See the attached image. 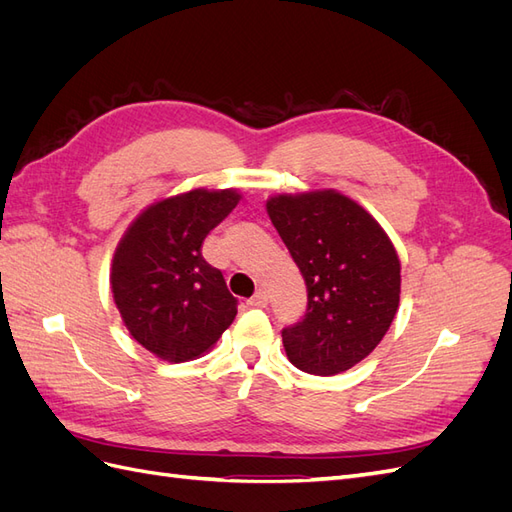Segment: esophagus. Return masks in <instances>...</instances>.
Segmentation results:
<instances>
[{"mask_svg":"<svg viewBox=\"0 0 512 512\" xmlns=\"http://www.w3.org/2000/svg\"><path fill=\"white\" fill-rule=\"evenodd\" d=\"M267 303H269V297L265 290H256L254 297L247 301V305H252V307H267Z\"/></svg>","mask_w":512,"mask_h":512,"instance_id":"obj_1","label":"esophagus"}]
</instances>
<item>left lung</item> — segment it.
Segmentation results:
<instances>
[{"mask_svg": "<svg viewBox=\"0 0 512 512\" xmlns=\"http://www.w3.org/2000/svg\"><path fill=\"white\" fill-rule=\"evenodd\" d=\"M273 226L307 286V309L282 331L288 361L335 376L361 363L389 331L401 267L391 239L348 196L324 190L267 200Z\"/></svg>", "mask_w": 512, "mask_h": 512, "instance_id": "1", "label": "left lung"}]
</instances>
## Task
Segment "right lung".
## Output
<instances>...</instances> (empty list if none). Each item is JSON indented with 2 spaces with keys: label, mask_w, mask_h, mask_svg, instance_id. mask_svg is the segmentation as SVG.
<instances>
[{
  "label": "right lung",
  "mask_w": 512,
  "mask_h": 512,
  "mask_svg": "<svg viewBox=\"0 0 512 512\" xmlns=\"http://www.w3.org/2000/svg\"><path fill=\"white\" fill-rule=\"evenodd\" d=\"M235 190H192L147 207L119 241L111 286L138 344L170 363L207 352L237 316L220 269L203 258L205 237L237 207Z\"/></svg>",
  "instance_id": "1"
}]
</instances>
